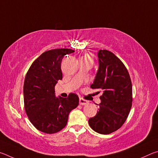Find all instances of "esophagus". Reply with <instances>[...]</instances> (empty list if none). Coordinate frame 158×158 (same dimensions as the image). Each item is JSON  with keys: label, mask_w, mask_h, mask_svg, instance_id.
<instances>
[{"label": "esophagus", "mask_w": 158, "mask_h": 158, "mask_svg": "<svg viewBox=\"0 0 158 158\" xmlns=\"http://www.w3.org/2000/svg\"><path fill=\"white\" fill-rule=\"evenodd\" d=\"M88 102H88L87 100H84V98H79V104L81 105H87L88 104Z\"/></svg>", "instance_id": "1"}]
</instances>
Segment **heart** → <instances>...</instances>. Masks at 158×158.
I'll return each instance as SVG.
<instances>
[{"label":"heart","instance_id":"heart-1","mask_svg":"<svg viewBox=\"0 0 158 158\" xmlns=\"http://www.w3.org/2000/svg\"><path fill=\"white\" fill-rule=\"evenodd\" d=\"M81 58H85V59H87V60H92L93 62V57H92L90 55H89V54H85L84 56H82Z\"/></svg>","mask_w":158,"mask_h":158}]
</instances>
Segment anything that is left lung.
Masks as SVG:
<instances>
[{"label":"left lung","mask_w":158,"mask_h":158,"mask_svg":"<svg viewBox=\"0 0 158 158\" xmlns=\"http://www.w3.org/2000/svg\"><path fill=\"white\" fill-rule=\"evenodd\" d=\"M98 60L99 68L90 88L100 89L102 95L97 114L89 123L96 132L109 135L126 121L132 107V85L126 67L113 53L100 50Z\"/></svg>","instance_id":"obj_1"}]
</instances>
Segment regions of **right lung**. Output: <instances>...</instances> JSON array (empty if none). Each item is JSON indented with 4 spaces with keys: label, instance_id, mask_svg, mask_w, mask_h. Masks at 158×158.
Segmentation results:
<instances>
[{
    "label": "right lung",
    "instance_id": "obj_1",
    "mask_svg": "<svg viewBox=\"0 0 158 158\" xmlns=\"http://www.w3.org/2000/svg\"><path fill=\"white\" fill-rule=\"evenodd\" d=\"M70 49H56L42 53L32 63L23 84L26 113L34 127L42 132L53 134L65 127L68 116L79 105V97L56 98L54 87L63 79L60 63Z\"/></svg>",
    "mask_w": 158,
    "mask_h": 158
}]
</instances>
